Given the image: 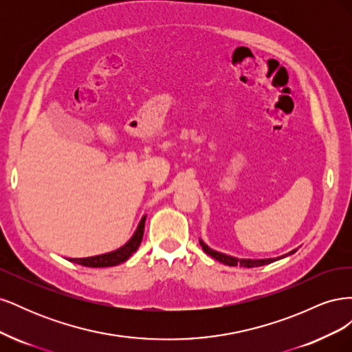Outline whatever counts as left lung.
I'll list each match as a JSON object with an SVG mask.
<instances>
[{"label":"left lung","instance_id":"1","mask_svg":"<svg viewBox=\"0 0 352 352\" xmlns=\"http://www.w3.org/2000/svg\"><path fill=\"white\" fill-rule=\"evenodd\" d=\"M199 245L202 247V250H204L206 254H208L210 257L216 258L217 261L226 264V265H232V267H235V265H241V267H260V265H265V264H270L276 260H280L283 257H287V255H291L294 252H296V250H292L291 252H287L285 255H280V257H274V258H260V260H252V258H236V257H232V255H228V254H223V252H219L216 250H211L208 245L199 239Z\"/></svg>","mask_w":352,"mask_h":352}]
</instances>
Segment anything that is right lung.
I'll use <instances>...</instances> for the list:
<instances>
[{
  "label": "right lung",
  "instance_id": "1",
  "mask_svg": "<svg viewBox=\"0 0 352 352\" xmlns=\"http://www.w3.org/2000/svg\"><path fill=\"white\" fill-rule=\"evenodd\" d=\"M145 219L144 216L138 225L135 233L132 238L127 241L123 247L117 248L111 252L107 254H101V255H94V257H87V258H69L72 263H78L80 265H85V267H111V265H117L123 261H126L131 255L140 248L142 236H144V228H145Z\"/></svg>",
  "mask_w": 352,
  "mask_h": 352
}]
</instances>
